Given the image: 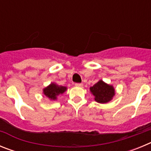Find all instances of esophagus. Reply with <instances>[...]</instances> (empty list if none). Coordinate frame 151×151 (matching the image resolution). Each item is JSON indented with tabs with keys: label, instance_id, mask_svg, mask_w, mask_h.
Returning a JSON list of instances; mask_svg holds the SVG:
<instances>
[{
	"label": "esophagus",
	"instance_id": "34e87169",
	"mask_svg": "<svg viewBox=\"0 0 151 151\" xmlns=\"http://www.w3.org/2000/svg\"><path fill=\"white\" fill-rule=\"evenodd\" d=\"M75 85L76 86V87H82L83 86V84L82 83H76Z\"/></svg>",
	"mask_w": 151,
	"mask_h": 151
}]
</instances>
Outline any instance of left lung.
<instances>
[{
    "mask_svg": "<svg viewBox=\"0 0 151 151\" xmlns=\"http://www.w3.org/2000/svg\"><path fill=\"white\" fill-rule=\"evenodd\" d=\"M91 94L94 96V100L100 104H106L113 99L115 95V89L113 85H108L100 80L90 88Z\"/></svg>",
    "mask_w": 151,
    "mask_h": 151,
    "instance_id": "left-lung-1",
    "label": "left lung"
}]
</instances>
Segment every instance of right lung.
<instances>
[{
  "instance_id": "right-lung-1",
  "label": "right lung",
  "mask_w": 151,
  "mask_h": 151,
  "mask_svg": "<svg viewBox=\"0 0 151 151\" xmlns=\"http://www.w3.org/2000/svg\"><path fill=\"white\" fill-rule=\"evenodd\" d=\"M67 90V88L64 86H60L55 83H50L47 87L43 89V93L50 100H57V97L59 94H63Z\"/></svg>"
}]
</instances>
